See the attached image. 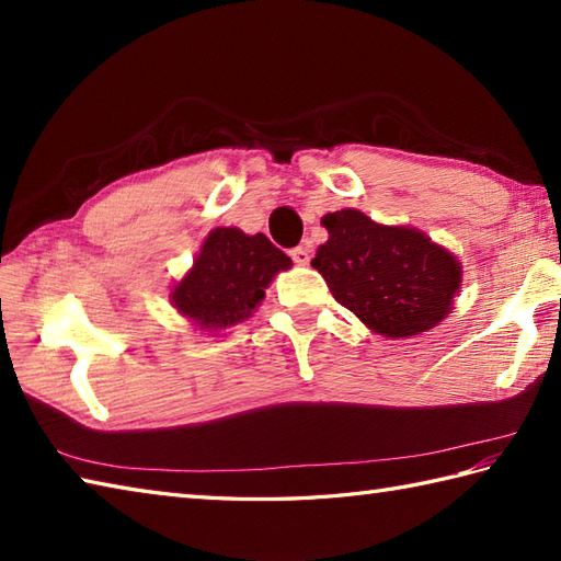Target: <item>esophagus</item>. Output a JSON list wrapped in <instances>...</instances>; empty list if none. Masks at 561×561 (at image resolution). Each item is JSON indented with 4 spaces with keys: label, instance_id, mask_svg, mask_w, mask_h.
I'll use <instances>...</instances> for the list:
<instances>
[{
    "label": "esophagus",
    "instance_id": "esophagus-1",
    "mask_svg": "<svg viewBox=\"0 0 561 561\" xmlns=\"http://www.w3.org/2000/svg\"><path fill=\"white\" fill-rule=\"evenodd\" d=\"M289 255H291V260L296 262V265H306V262L311 260V253H308V248H301V245L294 248Z\"/></svg>",
    "mask_w": 561,
    "mask_h": 561
}]
</instances>
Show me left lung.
I'll return each mask as SVG.
<instances>
[{
	"instance_id": "left-lung-1",
	"label": "left lung",
	"mask_w": 561,
	"mask_h": 561,
	"mask_svg": "<svg viewBox=\"0 0 561 561\" xmlns=\"http://www.w3.org/2000/svg\"><path fill=\"white\" fill-rule=\"evenodd\" d=\"M330 238L313 267L335 301L386 337H412L446 318L460 262L410 226H383L356 209L323 217Z\"/></svg>"
}]
</instances>
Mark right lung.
<instances>
[{
  "label": "right lung",
  "mask_w": 561,
  "mask_h": 561,
  "mask_svg": "<svg viewBox=\"0 0 561 561\" xmlns=\"http://www.w3.org/2000/svg\"><path fill=\"white\" fill-rule=\"evenodd\" d=\"M289 255L265 233L245 236L238 229H214L195 267L175 284L173 306L202 328L241 323L265 299V289L279 270H289Z\"/></svg>",
  "instance_id": "obj_1"
}]
</instances>
